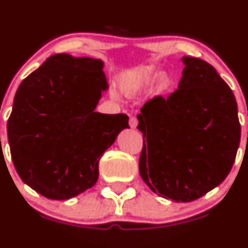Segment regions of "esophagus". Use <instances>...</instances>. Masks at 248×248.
Listing matches in <instances>:
<instances>
[{"label":"esophagus","instance_id":"obj_1","mask_svg":"<svg viewBox=\"0 0 248 248\" xmlns=\"http://www.w3.org/2000/svg\"><path fill=\"white\" fill-rule=\"evenodd\" d=\"M137 126H138V120H137V117H134V116L129 117V127L133 129H136Z\"/></svg>","mask_w":248,"mask_h":248}]
</instances>
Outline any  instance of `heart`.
I'll return each mask as SVG.
<instances>
[{
  "label": "heart",
  "mask_w": 248,
  "mask_h": 248,
  "mask_svg": "<svg viewBox=\"0 0 248 248\" xmlns=\"http://www.w3.org/2000/svg\"><path fill=\"white\" fill-rule=\"evenodd\" d=\"M156 77L157 79L152 86L151 93L154 96H159V94H163L164 92L170 89L172 85V78L167 72L161 73L158 67L154 66V64L141 67V68L137 69L136 72L124 74L120 81V87H121V91L127 96H136L141 90L149 86Z\"/></svg>",
  "instance_id": "heart-1"
}]
</instances>
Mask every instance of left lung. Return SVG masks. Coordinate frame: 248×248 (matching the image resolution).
Here are the masks:
<instances>
[{
  "label": "left lung",
  "instance_id": "obj_1",
  "mask_svg": "<svg viewBox=\"0 0 248 248\" xmlns=\"http://www.w3.org/2000/svg\"><path fill=\"white\" fill-rule=\"evenodd\" d=\"M182 63L176 91L146 102L137 116L144 139L139 172L159 197L188 202L229 174L241 127L234 93L216 69L192 56Z\"/></svg>",
  "mask_w": 248,
  "mask_h": 248
}]
</instances>
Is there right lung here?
<instances>
[{
	"label": "right lung",
	"instance_id": "obj_1",
	"mask_svg": "<svg viewBox=\"0 0 248 248\" xmlns=\"http://www.w3.org/2000/svg\"><path fill=\"white\" fill-rule=\"evenodd\" d=\"M104 62L55 54L22 80L7 132L12 159L37 193L66 201L91 188L98 163L124 128V114L94 111L109 87Z\"/></svg>",
	"mask_w": 248,
	"mask_h": 248
}]
</instances>
